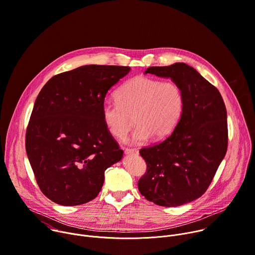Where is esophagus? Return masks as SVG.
Here are the masks:
<instances>
[{
  "instance_id": "1",
  "label": "esophagus",
  "mask_w": 255,
  "mask_h": 255,
  "mask_svg": "<svg viewBox=\"0 0 255 255\" xmlns=\"http://www.w3.org/2000/svg\"><path fill=\"white\" fill-rule=\"evenodd\" d=\"M124 152H125L126 155H137L138 154V151L136 149H128V148H126Z\"/></svg>"
}]
</instances>
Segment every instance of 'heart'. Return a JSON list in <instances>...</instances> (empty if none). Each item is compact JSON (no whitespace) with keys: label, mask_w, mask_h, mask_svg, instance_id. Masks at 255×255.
I'll return each mask as SVG.
<instances>
[{"label":"heart","mask_w":255,"mask_h":255,"mask_svg":"<svg viewBox=\"0 0 255 255\" xmlns=\"http://www.w3.org/2000/svg\"><path fill=\"white\" fill-rule=\"evenodd\" d=\"M117 101H105L101 116L107 132L118 140L126 138L135 121L138 123L132 142L142 144L152 137L162 140L179 124L185 96L173 81L162 82L147 76H137L117 90Z\"/></svg>","instance_id":"1"}]
</instances>
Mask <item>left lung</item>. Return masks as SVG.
I'll list each match as a JSON object with an SVG mask.
<instances>
[{"label": "left lung", "mask_w": 255, "mask_h": 255, "mask_svg": "<svg viewBox=\"0 0 255 255\" xmlns=\"http://www.w3.org/2000/svg\"><path fill=\"white\" fill-rule=\"evenodd\" d=\"M147 73L177 83L184 92L185 108L170 135L140 150L147 171L138 188L157 205L180 206L203 195L226 154V108L219 91L185 63L149 67Z\"/></svg>", "instance_id": "8db88e82"}]
</instances>
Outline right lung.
<instances>
[{
  "mask_svg": "<svg viewBox=\"0 0 255 255\" xmlns=\"http://www.w3.org/2000/svg\"><path fill=\"white\" fill-rule=\"evenodd\" d=\"M130 67L86 65L52 77L40 91L26 132L37 183L53 202L74 206L99 194L104 172L123 150L107 132L101 108Z\"/></svg>",
  "mask_w": 255,
  "mask_h": 255,
  "instance_id": "obj_1",
  "label": "right lung"
}]
</instances>
